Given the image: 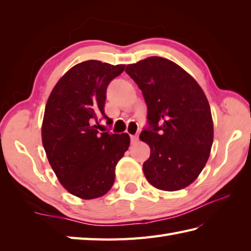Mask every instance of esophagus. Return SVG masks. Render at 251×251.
<instances>
[{"label": "esophagus", "mask_w": 251, "mask_h": 251, "mask_svg": "<svg viewBox=\"0 0 251 251\" xmlns=\"http://www.w3.org/2000/svg\"><path fill=\"white\" fill-rule=\"evenodd\" d=\"M138 139H139V137H138V135H132L130 136V141L131 143H136L138 141Z\"/></svg>", "instance_id": "obj_1"}]
</instances>
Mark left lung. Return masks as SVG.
I'll use <instances>...</instances> for the list:
<instances>
[{
    "label": "left lung",
    "mask_w": 251,
    "mask_h": 251,
    "mask_svg": "<svg viewBox=\"0 0 251 251\" xmlns=\"http://www.w3.org/2000/svg\"><path fill=\"white\" fill-rule=\"evenodd\" d=\"M148 106L140 139L151 154L143 173L153 186L178 191L199 177L209 157L214 124L206 96L195 79L166 58L149 57L126 67Z\"/></svg>",
    "instance_id": "obj_1"
}]
</instances>
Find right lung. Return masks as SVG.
Masks as SVG:
<instances>
[{
    "label": "right lung",
    "instance_id": "1",
    "mask_svg": "<svg viewBox=\"0 0 251 251\" xmlns=\"http://www.w3.org/2000/svg\"><path fill=\"white\" fill-rule=\"evenodd\" d=\"M88 60L71 68L52 89L45 106L42 141L57 178L71 194L84 200L104 195L114 183L115 166L128 150L127 134L99 132L106 87L124 71Z\"/></svg>",
    "mask_w": 251,
    "mask_h": 251
}]
</instances>
